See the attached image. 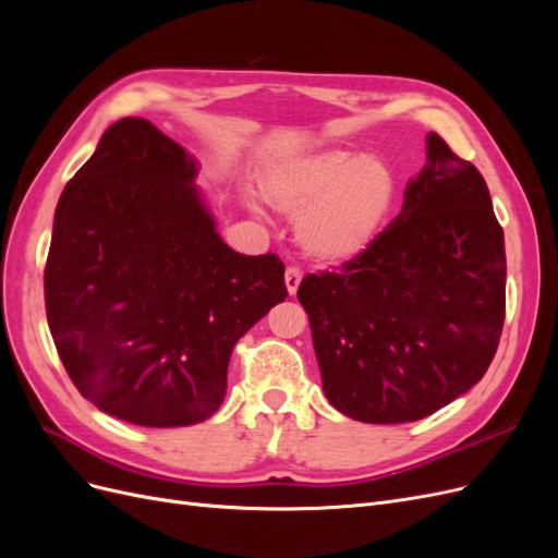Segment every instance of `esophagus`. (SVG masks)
Segmentation results:
<instances>
[{
	"label": "esophagus",
	"mask_w": 558,
	"mask_h": 558,
	"mask_svg": "<svg viewBox=\"0 0 558 558\" xmlns=\"http://www.w3.org/2000/svg\"><path fill=\"white\" fill-rule=\"evenodd\" d=\"M286 291H289V295H295L298 293V286H300V281H302V272H300V267H295V265H291V267H286Z\"/></svg>",
	"instance_id": "obj_1"
}]
</instances>
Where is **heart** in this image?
Segmentation results:
<instances>
[{
    "mask_svg": "<svg viewBox=\"0 0 558 558\" xmlns=\"http://www.w3.org/2000/svg\"><path fill=\"white\" fill-rule=\"evenodd\" d=\"M260 191L269 205L298 218V242L307 256L340 265L377 240L396 181L384 162L330 148L272 165Z\"/></svg>",
    "mask_w": 558,
    "mask_h": 558,
    "instance_id": "1",
    "label": "heart"
}]
</instances>
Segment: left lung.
Returning <instances> with one entry per match:
<instances>
[{"mask_svg":"<svg viewBox=\"0 0 558 558\" xmlns=\"http://www.w3.org/2000/svg\"><path fill=\"white\" fill-rule=\"evenodd\" d=\"M505 272L484 177L430 132L393 223L298 289L328 402L365 424H404L470 391L496 356Z\"/></svg>","mask_w":558,"mask_h":558,"instance_id":"1","label":"left lung"}]
</instances>
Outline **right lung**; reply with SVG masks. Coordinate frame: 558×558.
Instances as JSON below:
<instances>
[{
    "label": "right lung",
    "mask_w": 558,
    "mask_h": 558,
    "mask_svg": "<svg viewBox=\"0 0 558 558\" xmlns=\"http://www.w3.org/2000/svg\"><path fill=\"white\" fill-rule=\"evenodd\" d=\"M197 162L123 118L64 185L44 272L46 316L83 398L134 426L209 418L240 337L289 298L275 253L232 251Z\"/></svg>",
    "instance_id": "right-lung-1"
}]
</instances>
